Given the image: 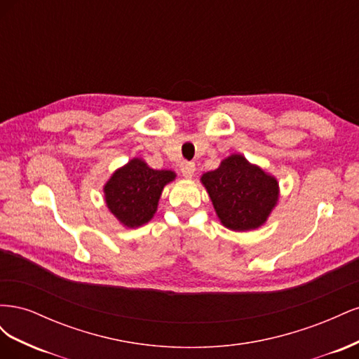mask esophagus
I'll list each match as a JSON object with an SVG mask.
<instances>
[{
	"instance_id": "esophagus-1",
	"label": "esophagus",
	"mask_w": 359,
	"mask_h": 359,
	"mask_svg": "<svg viewBox=\"0 0 359 359\" xmlns=\"http://www.w3.org/2000/svg\"><path fill=\"white\" fill-rule=\"evenodd\" d=\"M194 170H196V166H194L193 161H182L181 163V172L186 178H191L194 175Z\"/></svg>"
}]
</instances>
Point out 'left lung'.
<instances>
[{"instance_id": "obj_1", "label": "left lung", "mask_w": 359, "mask_h": 359, "mask_svg": "<svg viewBox=\"0 0 359 359\" xmlns=\"http://www.w3.org/2000/svg\"><path fill=\"white\" fill-rule=\"evenodd\" d=\"M201 182L222 224L235 232L262 226L280 196L277 178L241 154L222 160L215 170L203 173Z\"/></svg>"}]
</instances>
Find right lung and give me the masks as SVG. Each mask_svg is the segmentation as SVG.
Returning a JSON list of instances; mask_svg holds the SVG:
<instances>
[{
    "mask_svg": "<svg viewBox=\"0 0 359 359\" xmlns=\"http://www.w3.org/2000/svg\"><path fill=\"white\" fill-rule=\"evenodd\" d=\"M175 178L173 170L153 169L135 157L116 169L104 184L107 210L128 229L144 226L154 217L163 189Z\"/></svg>",
    "mask_w": 359,
    "mask_h": 359,
    "instance_id": "right-lung-1",
    "label": "right lung"
}]
</instances>
